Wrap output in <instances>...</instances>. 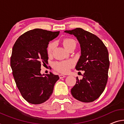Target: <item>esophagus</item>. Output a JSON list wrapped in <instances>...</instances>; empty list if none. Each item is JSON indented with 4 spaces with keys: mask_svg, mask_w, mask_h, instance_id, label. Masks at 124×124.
<instances>
[{
    "mask_svg": "<svg viewBox=\"0 0 124 124\" xmlns=\"http://www.w3.org/2000/svg\"><path fill=\"white\" fill-rule=\"evenodd\" d=\"M66 77V76L65 75H62V74H60V75H59L60 79H62V78H65Z\"/></svg>",
    "mask_w": 124,
    "mask_h": 124,
    "instance_id": "obj_1",
    "label": "esophagus"
}]
</instances>
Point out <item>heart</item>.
I'll list each match as a JSON object with an SVG mask.
<instances>
[{"mask_svg":"<svg viewBox=\"0 0 124 124\" xmlns=\"http://www.w3.org/2000/svg\"><path fill=\"white\" fill-rule=\"evenodd\" d=\"M64 47L67 49L69 47L73 45H76V41L73 39H65L63 41ZM55 46V43L53 42L49 44L47 46V51L49 54H51ZM73 65V62L71 61H64V62H56L54 64V67L56 70L62 73H66L69 71L70 68Z\"/></svg>","mask_w":124,"mask_h":124,"instance_id":"1","label":"heart"}]
</instances>
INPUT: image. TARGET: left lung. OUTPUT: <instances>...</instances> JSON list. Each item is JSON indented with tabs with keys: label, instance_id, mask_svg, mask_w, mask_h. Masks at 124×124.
<instances>
[{
	"label": "left lung",
	"instance_id": "obj_1",
	"mask_svg": "<svg viewBox=\"0 0 124 124\" xmlns=\"http://www.w3.org/2000/svg\"><path fill=\"white\" fill-rule=\"evenodd\" d=\"M64 32L74 35L79 41L81 56L75 69L85 71L83 79L77 77L71 94L82 102L94 101L103 93L107 84L110 65L108 49L97 36L81 28Z\"/></svg>",
	"mask_w": 124,
	"mask_h": 124
}]
</instances>
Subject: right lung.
Wrapping results in <instances>:
<instances>
[{
  "label": "right lung",
  "instance_id": "obj_1",
  "mask_svg": "<svg viewBox=\"0 0 124 124\" xmlns=\"http://www.w3.org/2000/svg\"><path fill=\"white\" fill-rule=\"evenodd\" d=\"M60 31L34 29L22 34L12 49L10 66L16 86L28 102L40 104L51 95L58 75L41 74V64L48 60L49 42L56 38Z\"/></svg>",
  "mask_w": 124,
  "mask_h": 124
}]
</instances>
